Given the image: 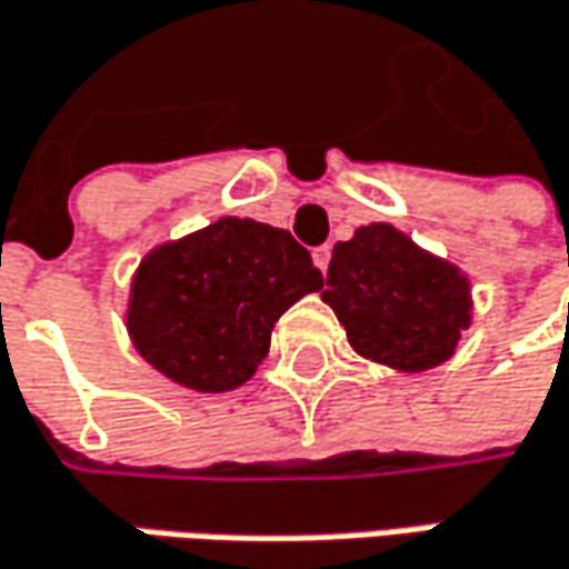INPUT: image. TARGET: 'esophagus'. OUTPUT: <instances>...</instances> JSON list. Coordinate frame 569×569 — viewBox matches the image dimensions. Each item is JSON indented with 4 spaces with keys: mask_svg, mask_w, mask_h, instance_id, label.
I'll use <instances>...</instances> for the list:
<instances>
[{
    "mask_svg": "<svg viewBox=\"0 0 569 569\" xmlns=\"http://www.w3.org/2000/svg\"><path fill=\"white\" fill-rule=\"evenodd\" d=\"M312 260H316L318 270L325 273V270H328V260H331V248H328V244H321V248H316V251H312Z\"/></svg>",
    "mask_w": 569,
    "mask_h": 569,
    "instance_id": "1",
    "label": "esophagus"
}]
</instances>
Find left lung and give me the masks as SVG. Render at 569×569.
Returning <instances> with one entry per match:
<instances>
[{
	"label": "left lung",
	"mask_w": 569,
	"mask_h": 569,
	"mask_svg": "<svg viewBox=\"0 0 569 569\" xmlns=\"http://www.w3.org/2000/svg\"><path fill=\"white\" fill-rule=\"evenodd\" d=\"M325 286L321 299L345 325L353 351L399 373L451 360L473 321L467 273L386 221L335 244Z\"/></svg>",
	"instance_id": "left-lung-1"
}]
</instances>
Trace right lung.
<instances>
[{"mask_svg": "<svg viewBox=\"0 0 569 569\" xmlns=\"http://www.w3.org/2000/svg\"><path fill=\"white\" fill-rule=\"evenodd\" d=\"M318 289L321 273L289 231L224 216L144 253L124 325L167 380L228 392L257 373L286 309Z\"/></svg>", "mask_w": 569, "mask_h": 569, "instance_id": "obj_1", "label": "right lung"}]
</instances>
